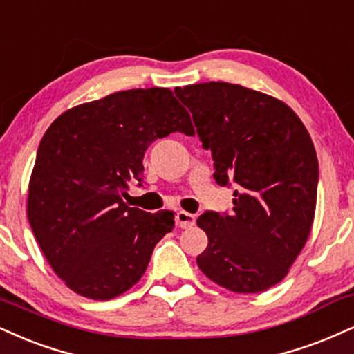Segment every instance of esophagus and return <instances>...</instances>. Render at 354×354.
<instances>
[{"mask_svg":"<svg viewBox=\"0 0 354 354\" xmlns=\"http://www.w3.org/2000/svg\"><path fill=\"white\" fill-rule=\"evenodd\" d=\"M176 221H178V225H180L181 229H188V227H193L196 223V218L193 214H189V212L180 211L176 214Z\"/></svg>","mask_w":354,"mask_h":354,"instance_id":"obj_1","label":"esophagus"}]
</instances>
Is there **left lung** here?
I'll list each match as a JSON object with an SVG mask.
<instances>
[{
	"label": "left lung",
	"instance_id": "8db88e82",
	"mask_svg": "<svg viewBox=\"0 0 354 354\" xmlns=\"http://www.w3.org/2000/svg\"><path fill=\"white\" fill-rule=\"evenodd\" d=\"M174 93L211 150L216 183L236 186L231 214L198 218L209 239L198 267L227 290H267L288 274L312 231L318 188L312 138L288 105L242 85L204 82Z\"/></svg>",
	"mask_w": 354,
	"mask_h": 354
}]
</instances>
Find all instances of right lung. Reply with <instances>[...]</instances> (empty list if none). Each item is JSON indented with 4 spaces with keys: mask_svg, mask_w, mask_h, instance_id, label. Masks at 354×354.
I'll return each mask as SVG.
<instances>
[{
    "mask_svg": "<svg viewBox=\"0 0 354 354\" xmlns=\"http://www.w3.org/2000/svg\"><path fill=\"white\" fill-rule=\"evenodd\" d=\"M173 131L194 135L169 88H131L67 110L42 136L29 181L28 219L53 270L71 290L110 300L142 279L171 211L129 207L143 156Z\"/></svg>",
    "mask_w": 354,
    "mask_h": 354,
    "instance_id": "right-lung-1",
    "label": "right lung"
}]
</instances>
